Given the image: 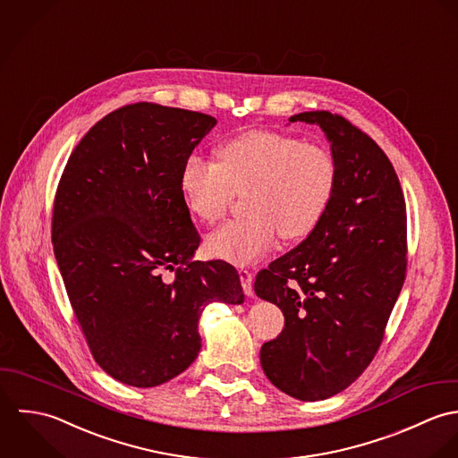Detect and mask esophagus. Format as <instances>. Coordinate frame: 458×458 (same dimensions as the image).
<instances>
[{
  "label": "esophagus",
  "instance_id": "1",
  "mask_svg": "<svg viewBox=\"0 0 458 458\" xmlns=\"http://www.w3.org/2000/svg\"><path fill=\"white\" fill-rule=\"evenodd\" d=\"M239 277H241V283H242V288H244V293L248 297H253V275L248 271V269H239Z\"/></svg>",
  "mask_w": 458,
  "mask_h": 458
}]
</instances>
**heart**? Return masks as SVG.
I'll return each mask as SVG.
<instances>
[{"label": "heart", "instance_id": "heart-1", "mask_svg": "<svg viewBox=\"0 0 458 458\" xmlns=\"http://www.w3.org/2000/svg\"><path fill=\"white\" fill-rule=\"evenodd\" d=\"M217 163L191 154L181 170L187 210L203 223L217 221L235 194H244L242 219L221 225L207 237V251L246 266L275 248L277 235L297 241L322 221L336 187V163L318 145L251 131L225 141Z\"/></svg>", "mask_w": 458, "mask_h": 458}]
</instances>
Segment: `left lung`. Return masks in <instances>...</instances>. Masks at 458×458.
<instances>
[{"label": "left lung", "mask_w": 458, "mask_h": 458, "mask_svg": "<svg viewBox=\"0 0 458 458\" xmlns=\"http://www.w3.org/2000/svg\"><path fill=\"white\" fill-rule=\"evenodd\" d=\"M336 163L333 199L317 228L260 271L255 292L284 315L260 363L283 393L326 400L349 387L377 354L407 269V214L382 148L340 114L306 111Z\"/></svg>", "instance_id": "left-lung-1"}]
</instances>
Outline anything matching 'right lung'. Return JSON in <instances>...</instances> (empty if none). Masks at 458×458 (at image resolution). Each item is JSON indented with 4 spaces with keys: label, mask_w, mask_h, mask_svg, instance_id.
I'll use <instances>...</instances> for the list:
<instances>
[{
    "label": "right lung",
    "mask_w": 458,
    "mask_h": 458,
    "mask_svg": "<svg viewBox=\"0 0 458 458\" xmlns=\"http://www.w3.org/2000/svg\"><path fill=\"white\" fill-rule=\"evenodd\" d=\"M216 123L181 107L123 106L85 134L58 183L53 246L67 295L93 360L127 386L182 373L201 349L203 308L244 302L230 264L192 262L199 235L181 191L185 157Z\"/></svg>",
    "instance_id": "right-lung-1"
}]
</instances>
